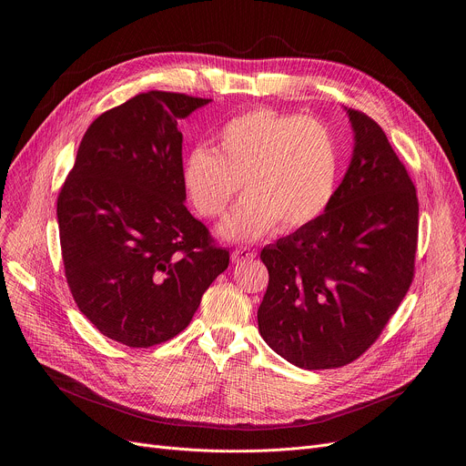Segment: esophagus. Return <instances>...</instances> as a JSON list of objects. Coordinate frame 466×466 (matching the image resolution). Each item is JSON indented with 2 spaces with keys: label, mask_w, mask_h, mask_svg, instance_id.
I'll list each match as a JSON object with an SVG mask.
<instances>
[{
  "label": "esophagus",
  "mask_w": 466,
  "mask_h": 466,
  "mask_svg": "<svg viewBox=\"0 0 466 466\" xmlns=\"http://www.w3.org/2000/svg\"><path fill=\"white\" fill-rule=\"evenodd\" d=\"M254 256H256V252L250 250V248H234L232 254H230V258H232L234 263H241V261L252 259Z\"/></svg>",
  "instance_id": "1"
}]
</instances>
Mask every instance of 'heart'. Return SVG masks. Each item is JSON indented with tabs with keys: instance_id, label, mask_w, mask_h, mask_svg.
Returning <instances> with one entry per match:
<instances>
[{
	"instance_id": "b5f03b06",
	"label": "heart",
	"mask_w": 466,
	"mask_h": 466,
	"mask_svg": "<svg viewBox=\"0 0 466 466\" xmlns=\"http://www.w3.org/2000/svg\"><path fill=\"white\" fill-rule=\"evenodd\" d=\"M339 147L317 119L275 108H252L219 132L218 151L195 147L182 171L191 205L203 218H219L245 184L247 195L223 221L221 234L250 241L279 228L308 227L334 198Z\"/></svg>"
}]
</instances>
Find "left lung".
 <instances>
[{
	"mask_svg": "<svg viewBox=\"0 0 466 466\" xmlns=\"http://www.w3.org/2000/svg\"><path fill=\"white\" fill-rule=\"evenodd\" d=\"M347 112L354 155L331 203L259 254L269 271L259 334L308 370L345 367L367 352L415 277V184L381 127L360 110Z\"/></svg>",
	"mask_w": 466,
	"mask_h": 466,
	"instance_id": "obj_1",
	"label": "left lung"
}]
</instances>
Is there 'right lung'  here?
Masks as SVG:
<instances>
[{
	"label": "right lung",
	"mask_w": 466,
	"mask_h": 466,
	"mask_svg": "<svg viewBox=\"0 0 466 466\" xmlns=\"http://www.w3.org/2000/svg\"><path fill=\"white\" fill-rule=\"evenodd\" d=\"M210 99L151 90L103 112L81 140L56 218L77 308L130 349L189 324L230 254L187 208L177 119Z\"/></svg>",
	"instance_id": "right-lung-1"
}]
</instances>
